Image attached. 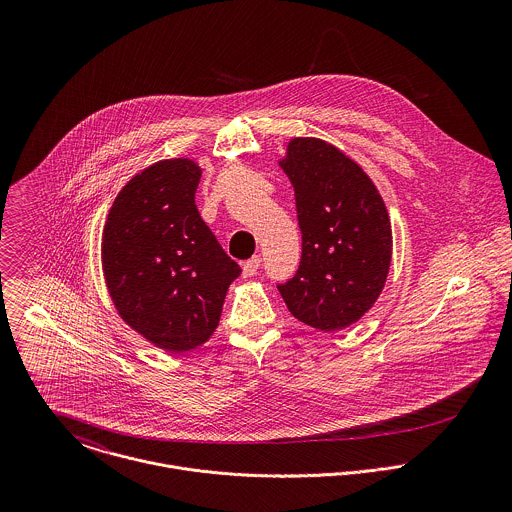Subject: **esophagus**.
Returning a JSON list of instances; mask_svg holds the SVG:
<instances>
[{"mask_svg": "<svg viewBox=\"0 0 512 512\" xmlns=\"http://www.w3.org/2000/svg\"><path fill=\"white\" fill-rule=\"evenodd\" d=\"M260 264H262V258H260V256H252L250 260H246V262L242 264V276H244V278L256 276L258 270H260Z\"/></svg>", "mask_w": 512, "mask_h": 512, "instance_id": "34e87169", "label": "esophagus"}]
</instances>
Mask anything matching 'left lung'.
<instances>
[{
	"label": "left lung",
	"instance_id": "1",
	"mask_svg": "<svg viewBox=\"0 0 512 512\" xmlns=\"http://www.w3.org/2000/svg\"><path fill=\"white\" fill-rule=\"evenodd\" d=\"M280 165L295 191L301 262L278 290L301 323L345 329L374 305L390 270L384 201L361 165L323 140L293 138Z\"/></svg>",
	"mask_w": 512,
	"mask_h": 512
}]
</instances>
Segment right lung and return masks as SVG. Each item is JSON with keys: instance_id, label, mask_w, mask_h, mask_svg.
Returning <instances> with one entry per match:
<instances>
[{"instance_id": "right-lung-1", "label": "right lung", "mask_w": 512, "mask_h": 512, "mask_svg": "<svg viewBox=\"0 0 512 512\" xmlns=\"http://www.w3.org/2000/svg\"><path fill=\"white\" fill-rule=\"evenodd\" d=\"M201 167L165 159L118 193L102 232V270L120 317L167 353L191 351L219 327L240 266L201 219Z\"/></svg>"}]
</instances>
